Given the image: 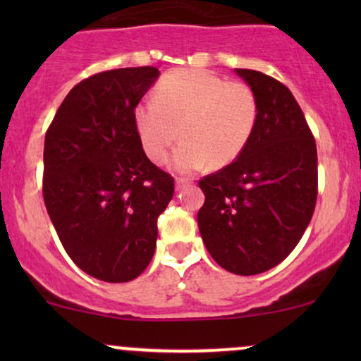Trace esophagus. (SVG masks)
I'll return each instance as SVG.
<instances>
[{"label": "esophagus", "instance_id": "1", "mask_svg": "<svg viewBox=\"0 0 361 361\" xmlns=\"http://www.w3.org/2000/svg\"><path fill=\"white\" fill-rule=\"evenodd\" d=\"M190 183H192V180H188V178H176V190L185 188V186Z\"/></svg>", "mask_w": 361, "mask_h": 361}]
</instances>
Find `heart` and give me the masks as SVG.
<instances>
[{
  "label": "heart",
  "mask_w": 361,
  "mask_h": 361,
  "mask_svg": "<svg viewBox=\"0 0 361 361\" xmlns=\"http://www.w3.org/2000/svg\"><path fill=\"white\" fill-rule=\"evenodd\" d=\"M134 126L152 163L168 159L181 137L173 164L195 171L210 163L222 168L241 156L258 122V98L251 86L226 81L202 69H176L164 74L154 100L134 109Z\"/></svg>",
  "instance_id": "1"
}]
</instances>
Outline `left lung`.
I'll list each match as a JSON object with an SVG mask.
<instances>
[{
    "label": "left lung",
    "instance_id": "8db88e82",
    "mask_svg": "<svg viewBox=\"0 0 361 361\" xmlns=\"http://www.w3.org/2000/svg\"><path fill=\"white\" fill-rule=\"evenodd\" d=\"M258 98V122L241 156L198 181L197 221L224 270L258 275L281 263L307 229L317 200V149L283 82L235 69Z\"/></svg>",
    "mask_w": 361,
    "mask_h": 361
}]
</instances>
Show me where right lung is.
Masks as SVG:
<instances>
[{
	"label": "right lung",
	"mask_w": 361,
	"mask_h": 361,
	"mask_svg": "<svg viewBox=\"0 0 361 361\" xmlns=\"http://www.w3.org/2000/svg\"><path fill=\"white\" fill-rule=\"evenodd\" d=\"M157 76L144 66L86 78L45 134L42 193L54 229L82 271L109 283L146 270L157 217L175 193L173 176L147 159L132 117Z\"/></svg>",
	"instance_id": "obj_1"
}]
</instances>
